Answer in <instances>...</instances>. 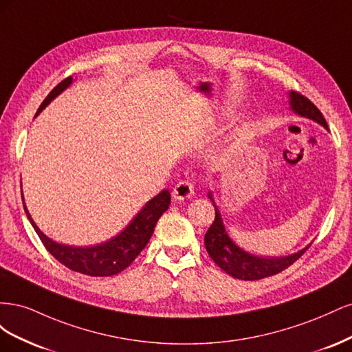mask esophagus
Returning <instances> with one entry per match:
<instances>
[{
    "label": "esophagus",
    "mask_w": 352,
    "mask_h": 352,
    "mask_svg": "<svg viewBox=\"0 0 352 352\" xmlns=\"http://www.w3.org/2000/svg\"><path fill=\"white\" fill-rule=\"evenodd\" d=\"M194 195V185L188 182V180H184V182H179L173 188V197L177 201H182L185 198H190Z\"/></svg>",
    "instance_id": "1"
}]
</instances>
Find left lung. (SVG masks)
I'll return each mask as SVG.
<instances>
[{
	"label": "left lung",
	"mask_w": 352,
	"mask_h": 352,
	"mask_svg": "<svg viewBox=\"0 0 352 352\" xmlns=\"http://www.w3.org/2000/svg\"><path fill=\"white\" fill-rule=\"evenodd\" d=\"M289 97H291V107L296 114L308 117V119L320 123L327 129V123L324 120L323 114L310 100L296 91H291ZM208 197L212 201L211 195ZM212 204H214V201H212ZM214 210H216V219L212 221L210 229L207 230L206 238H204L206 250L211 257V260L214 261L221 270H225L228 274H230L232 278L241 279V280H258V279L269 278V276H274L289 267V265H292L308 248H310V245H308L307 248L298 251L296 254H292L289 257H280V258H263V257H257V255L245 252L243 250L236 247V245L233 243L232 239L228 236L225 226H223L221 216L216 206H214Z\"/></svg>",
	"instance_id": "left-lung-1"
}]
</instances>
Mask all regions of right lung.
<instances>
[{
	"mask_svg": "<svg viewBox=\"0 0 352 352\" xmlns=\"http://www.w3.org/2000/svg\"><path fill=\"white\" fill-rule=\"evenodd\" d=\"M70 83L72 78H66L65 80H61L57 87L47 95L44 102L39 105L36 114L44 110L47 107V104L54 100L60 92L65 91ZM168 206L170 192L168 190H162L157 197L146 202L145 207L138 212V216L131 221V225L127 226L120 235H117L104 243L95 245V247L74 248L67 247V245L57 243L47 238L44 233L38 229L34 220H32L23 202L29 221L32 223V226H34L35 232L38 233L41 242L44 243V247L52 257L61 264H65L67 269L73 272H79L88 276H97V278L113 276L123 272L126 267H129L132 261L141 254L148 241L153 236V232L158 219L162 217V214L168 208Z\"/></svg>",
	"mask_w": 352,
	"mask_h": 352,
	"instance_id": "add662e5",
	"label": "right lung"
}]
</instances>
